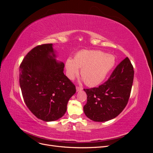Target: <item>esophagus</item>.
Listing matches in <instances>:
<instances>
[{
	"instance_id": "1",
	"label": "esophagus",
	"mask_w": 153,
	"mask_h": 153,
	"mask_svg": "<svg viewBox=\"0 0 153 153\" xmlns=\"http://www.w3.org/2000/svg\"><path fill=\"white\" fill-rule=\"evenodd\" d=\"M76 91H77V92H78V91H80L82 90V87L76 86Z\"/></svg>"
}]
</instances>
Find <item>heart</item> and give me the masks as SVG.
<instances>
[{
	"label": "heart",
	"instance_id": "1",
	"mask_svg": "<svg viewBox=\"0 0 153 153\" xmlns=\"http://www.w3.org/2000/svg\"><path fill=\"white\" fill-rule=\"evenodd\" d=\"M115 65V57L112 55L106 54L98 50L80 51L74 59H68L66 62V75L70 80L79 73L85 84L94 87L102 82Z\"/></svg>",
	"mask_w": 153,
	"mask_h": 153
}]
</instances>
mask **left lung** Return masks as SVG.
<instances>
[{
	"mask_svg": "<svg viewBox=\"0 0 153 153\" xmlns=\"http://www.w3.org/2000/svg\"><path fill=\"white\" fill-rule=\"evenodd\" d=\"M134 70L126 57L120 62L107 81L98 87L84 89L86 116L96 122H105L116 117L126 107L130 96Z\"/></svg>",
	"mask_w": 153,
	"mask_h": 153,
	"instance_id": "left-lung-1",
	"label": "left lung"
}]
</instances>
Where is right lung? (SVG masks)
<instances>
[{
    "instance_id": "add662e5",
    "label": "right lung",
    "mask_w": 153,
    "mask_h": 153,
    "mask_svg": "<svg viewBox=\"0 0 153 153\" xmlns=\"http://www.w3.org/2000/svg\"><path fill=\"white\" fill-rule=\"evenodd\" d=\"M52 44L38 45L20 66V85L30 112L46 122L62 117L76 87L64 74V64L56 61Z\"/></svg>"
}]
</instances>
